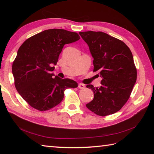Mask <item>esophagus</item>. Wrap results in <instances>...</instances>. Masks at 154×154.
Returning <instances> with one entry per match:
<instances>
[{"label":"esophagus","mask_w":154,"mask_h":154,"mask_svg":"<svg viewBox=\"0 0 154 154\" xmlns=\"http://www.w3.org/2000/svg\"><path fill=\"white\" fill-rule=\"evenodd\" d=\"M78 88H79V89H84L85 85L83 84V83H79V85H78Z\"/></svg>","instance_id":"esophagus-1"}]
</instances>
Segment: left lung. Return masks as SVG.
Listing matches in <instances>:
<instances>
[{"instance_id": "left-lung-1", "label": "left lung", "mask_w": 154, "mask_h": 154, "mask_svg": "<svg viewBox=\"0 0 154 154\" xmlns=\"http://www.w3.org/2000/svg\"><path fill=\"white\" fill-rule=\"evenodd\" d=\"M94 58V71L102 78L100 87L87 85L94 99L86 106L98 116L120 110L127 102L137 81L132 52L123 41L103 32H79ZM99 75H98L99 76Z\"/></svg>"}]
</instances>
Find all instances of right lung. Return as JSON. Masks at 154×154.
Masks as SVG:
<instances>
[{"mask_svg":"<svg viewBox=\"0 0 154 154\" xmlns=\"http://www.w3.org/2000/svg\"><path fill=\"white\" fill-rule=\"evenodd\" d=\"M80 38L77 32L49 29L26 40L20 46L12 65L16 90L32 107L41 111L51 109L62 102L67 88L78 84L53 73L65 44Z\"/></svg>","mask_w":154,"mask_h":154,"instance_id":"add662e5","label":"right lung"}]
</instances>
